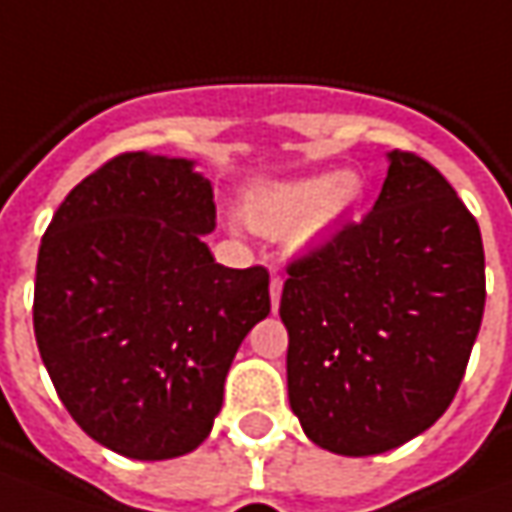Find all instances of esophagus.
<instances>
[{
	"mask_svg": "<svg viewBox=\"0 0 512 512\" xmlns=\"http://www.w3.org/2000/svg\"><path fill=\"white\" fill-rule=\"evenodd\" d=\"M269 291H272V309H280V294H283V277L280 274H272L269 280Z\"/></svg>",
	"mask_w": 512,
	"mask_h": 512,
	"instance_id": "1",
	"label": "esophagus"
}]
</instances>
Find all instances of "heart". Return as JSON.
<instances>
[{"label": "heart", "instance_id": "1", "mask_svg": "<svg viewBox=\"0 0 512 512\" xmlns=\"http://www.w3.org/2000/svg\"><path fill=\"white\" fill-rule=\"evenodd\" d=\"M360 201V175H309L257 184L243 201V215L249 226L266 238H283L291 232L297 243H314L328 229L343 223Z\"/></svg>", "mask_w": 512, "mask_h": 512}]
</instances>
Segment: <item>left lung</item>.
<instances>
[{
    "instance_id": "left-lung-1",
    "label": "left lung",
    "mask_w": 512,
    "mask_h": 512,
    "mask_svg": "<svg viewBox=\"0 0 512 512\" xmlns=\"http://www.w3.org/2000/svg\"><path fill=\"white\" fill-rule=\"evenodd\" d=\"M482 314L479 223L439 169L388 152L374 209L289 266L291 411L340 456L405 445L448 411Z\"/></svg>"
}]
</instances>
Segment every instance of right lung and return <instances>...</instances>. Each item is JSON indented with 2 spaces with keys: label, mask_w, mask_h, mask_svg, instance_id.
<instances>
[{
  "label": "right lung",
  "mask_w": 512,
  "mask_h": 512,
  "mask_svg": "<svg viewBox=\"0 0 512 512\" xmlns=\"http://www.w3.org/2000/svg\"><path fill=\"white\" fill-rule=\"evenodd\" d=\"M212 229L195 161L124 152L64 198L39 246L42 362L81 431L127 459L201 445L243 337L272 311L269 272L215 263Z\"/></svg>",
  "instance_id": "right-lung-1"
}]
</instances>
